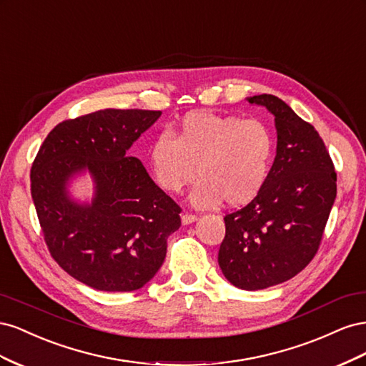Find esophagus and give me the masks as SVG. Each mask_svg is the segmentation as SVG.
<instances>
[{"instance_id": "34e87169", "label": "esophagus", "mask_w": 366, "mask_h": 366, "mask_svg": "<svg viewBox=\"0 0 366 366\" xmlns=\"http://www.w3.org/2000/svg\"><path fill=\"white\" fill-rule=\"evenodd\" d=\"M197 215H194V214H183L182 215V223L186 226V224H191V223H194V221H197Z\"/></svg>"}]
</instances>
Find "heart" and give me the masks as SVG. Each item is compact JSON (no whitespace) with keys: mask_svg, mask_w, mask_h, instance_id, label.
Segmentation results:
<instances>
[{"mask_svg":"<svg viewBox=\"0 0 366 366\" xmlns=\"http://www.w3.org/2000/svg\"><path fill=\"white\" fill-rule=\"evenodd\" d=\"M273 154L274 139L264 122L192 112L182 117L174 136L162 132L152 140L148 160L163 191L180 194L198 175L191 192L194 206L224 202L241 207L267 183Z\"/></svg>","mask_w":366,"mask_h":366,"instance_id":"1","label":"heart"}]
</instances>
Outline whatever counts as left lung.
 Here are the masks:
<instances>
[{
  "label": "left lung",
  "mask_w": 366,
  "mask_h": 366,
  "mask_svg": "<svg viewBox=\"0 0 366 366\" xmlns=\"http://www.w3.org/2000/svg\"><path fill=\"white\" fill-rule=\"evenodd\" d=\"M274 116L276 157L259 195L224 217L218 264L242 290L292 280L315 258L337 186L333 160L313 125L280 97H247Z\"/></svg>",
  "instance_id": "8db88e82"
}]
</instances>
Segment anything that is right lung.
<instances>
[{"label":"right lung","instance_id":"right-lung-1","mask_svg":"<svg viewBox=\"0 0 366 366\" xmlns=\"http://www.w3.org/2000/svg\"><path fill=\"white\" fill-rule=\"evenodd\" d=\"M162 112L101 109L64 120L31 164V198L49 252L74 280L101 292L139 290L159 272L182 209L152 182L131 148ZM84 169L92 205L73 202L66 182Z\"/></svg>","mask_w":366,"mask_h":366}]
</instances>
